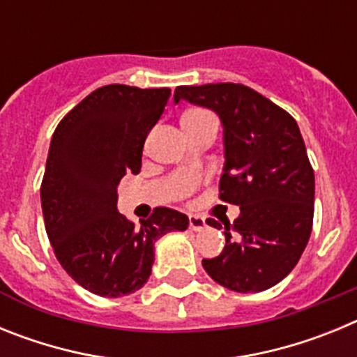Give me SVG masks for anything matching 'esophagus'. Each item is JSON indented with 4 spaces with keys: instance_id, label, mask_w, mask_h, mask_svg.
<instances>
[{
    "instance_id": "obj_1",
    "label": "esophagus",
    "mask_w": 357,
    "mask_h": 357,
    "mask_svg": "<svg viewBox=\"0 0 357 357\" xmlns=\"http://www.w3.org/2000/svg\"><path fill=\"white\" fill-rule=\"evenodd\" d=\"M189 229L200 232V230L206 229V220L202 216H198V214H191V216H189Z\"/></svg>"
}]
</instances>
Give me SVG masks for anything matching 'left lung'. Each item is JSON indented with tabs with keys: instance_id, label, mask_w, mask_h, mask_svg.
<instances>
[{
	"instance_id": "8db88e82",
	"label": "left lung",
	"mask_w": 357,
	"mask_h": 357,
	"mask_svg": "<svg viewBox=\"0 0 357 357\" xmlns=\"http://www.w3.org/2000/svg\"><path fill=\"white\" fill-rule=\"evenodd\" d=\"M173 100L220 116L225 150L220 198L241 211L234 223L222 222V254L202 264L232 291L272 288L298 263L313 229L314 173L298 125L243 84L181 85ZM207 223L222 229L213 218Z\"/></svg>"
}]
</instances>
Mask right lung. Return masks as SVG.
I'll use <instances>...</instances> for the list:
<instances>
[{
    "mask_svg": "<svg viewBox=\"0 0 357 357\" xmlns=\"http://www.w3.org/2000/svg\"><path fill=\"white\" fill-rule=\"evenodd\" d=\"M172 89L103 85L55 128L40 185L46 232L56 259L82 288L100 296L130 295L144 286L153 245L189 218L155 207L139 227L118 211V185L139 173L146 135Z\"/></svg>",
    "mask_w": 357,
    "mask_h": 357,
    "instance_id": "add662e5",
    "label": "right lung"
}]
</instances>
